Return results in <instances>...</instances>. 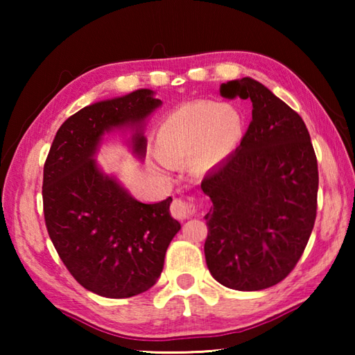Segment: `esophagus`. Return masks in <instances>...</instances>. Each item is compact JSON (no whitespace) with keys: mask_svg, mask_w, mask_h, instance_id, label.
I'll return each mask as SVG.
<instances>
[{"mask_svg":"<svg viewBox=\"0 0 355 355\" xmlns=\"http://www.w3.org/2000/svg\"><path fill=\"white\" fill-rule=\"evenodd\" d=\"M171 213L175 219H180V220L189 219L191 216L196 213V205L191 200L175 199L171 205Z\"/></svg>","mask_w":355,"mask_h":355,"instance_id":"1","label":"esophagus"}]
</instances>
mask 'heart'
Wrapping results in <instances>:
<instances>
[{
    "instance_id": "heart-1",
    "label": "heart",
    "mask_w": 355,
    "mask_h": 355,
    "mask_svg": "<svg viewBox=\"0 0 355 355\" xmlns=\"http://www.w3.org/2000/svg\"><path fill=\"white\" fill-rule=\"evenodd\" d=\"M243 117L232 106L199 100L180 106L161 125L158 152L167 164L194 159L197 172H207L236 147Z\"/></svg>"
}]
</instances>
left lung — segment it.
Returning <instances> with one entry per match:
<instances>
[{"label":"left lung","instance_id":"1","mask_svg":"<svg viewBox=\"0 0 355 355\" xmlns=\"http://www.w3.org/2000/svg\"><path fill=\"white\" fill-rule=\"evenodd\" d=\"M225 98H250L252 122L239 147L203 178L207 266L238 291L277 285L313 230L318 161L302 117L252 78L220 86Z\"/></svg>","mask_w":355,"mask_h":355}]
</instances>
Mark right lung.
<instances>
[{"mask_svg":"<svg viewBox=\"0 0 355 355\" xmlns=\"http://www.w3.org/2000/svg\"><path fill=\"white\" fill-rule=\"evenodd\" d=\"M161 100L139 89L125 97L89 105L61 125L44 166V216L65 268L86 290L105 297H131L152 288L180 222L171 216L172 197L142 203L94 156L101 136L131 127V146L146 155L142 123Z\"/></svg>","mask_w":355,"mask_h":355,"instance_id":"right-lung-1","label":"right lung"}]
</instances>
